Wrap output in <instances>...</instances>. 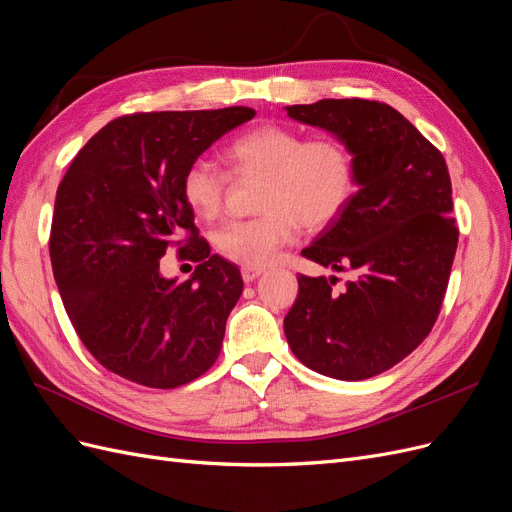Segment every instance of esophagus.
I'll return each mask as SVG.
<instances>
[{"mask_svg":"<svg viewBox=\"0 0 512 512\" xmlns=\"http://www.w3.org/2000/svg\"><path fill=\"white\" fill-rule=\"evenodd\" d=\"M262 273H265V269H262V267H243L241 269V275H243L245 282H254L256 277H260Z\"/></svg>","mask_w":512,"mask_h":512,"instance_id":"1","label":"esophagus"}]
</instances>
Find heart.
<instances>
[{
  "mask_svg": "<svg viewBox=\"0 0 512 512\" xmlns=\"http://www.w3.org/2000/svg\"><path fill=\"white\" fill-rule=\"evenodd\" d=\"M224 158L235 177H262L256 198L262 213L232 220L213 235L218 252L243 267L271 265L301 226L320 230L331 224L354 194V156L337 136L307 138L297 128L265 123L232 138ZM228 181L218 164L196 160L181 179L185 203L198 218H218Z\"/></svg>",
  "mask_w": 512,
  "mask_h": 512,
  "instance_id": "heart-1",
  "label": "heart"
}]
</instances>
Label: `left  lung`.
I'll list each match as a JSON object with an SVG mask.
<instances>
[{
  "mask_svg": "<svg viewBox=\"0 0 512 512\" xmlns=\"http://www.w3.org/2000/svg\"><path fill=\"white\" fill-rule=\"evenodd\" d=\"M286 111L342 138L359 185L301 252L354 277L335 290L337 277L299 273V297L284 318L288 346L322 376H378L423 342L444 301L459 241L444 156L384 102L318 100Z\"/></svg>",
  "mask_w": 512,
  "mask_h": 512,
  "instance_id": "obj_1",
  "label": "left lung"
}]
</instances>
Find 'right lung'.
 <instances>
[{
    "instance_id": "obj_1",
    "label": "right lung",
    "mask_w": 512,
    "mask_h": 512,
    "mask_svg": "<svg viewBox=\"0 0 512 512\" xmlns=\"http://www.w3.org/2000/svg\"><path fill=\"white\" fill-rule=\"evenodd\" d=\"M254 115L247 106L123 115L89 138L61 179L53 275L76 335L113 374L177 389L218 361L243 280L198 237L181 179L200 153ZM168 246L197 262L190 281L161 277Z\"/></svg>"
}]
</instances>
